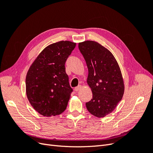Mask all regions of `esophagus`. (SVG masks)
Masks as SVG:
<instances>
[{
    "label": "esophagus",
    "mask_w": 153,
    "mask_h": 153,
    "mask_svg": "<svg viewBox=\"0 0 153 153\" xmlns=\"http://www.w3.org/2000/svg\"><path fill=\"white\" fill-rule=\"evenodd\" d=\"M81 88H82V85H79L78 86L75 87V89H75V91L77 92V91H80V90L81 89Z\"/></svg>",
    "instance_id": "obj_1"
}]
</instances>
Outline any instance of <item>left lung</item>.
Returning a JSON list of instances; mask_svg holds the SVG:
<instances>
[{
	"instance_id": "obj_1",
	"label": "left lung",
	"mask_w": 153,
	"mask_h": 153,
	"mask_svg": "<svg viewBox=\"0 0 153 153\" xmlns=\"http://www.w3.org/2000/svg\"><path fill=\"white\" fill-rule=\"evenodd\" d=\"M78 48L89 71L87 84L92 98L85 103L88 111L98 117L111 113L121 100L124 87L117 62L112 53L100 43L85 41Z\"/></svg>"
}]
</instances>
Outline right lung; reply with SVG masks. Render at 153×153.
<instances>
[{
	"label": "right lung",
	"instance_id": "1",
	"mask_svg": "<svg viewBox=\"0 0 153 153\" xmlns=\"http://www.w3.org/2000/svg\"><path fill=\"white\" fill-rule=\"evenodd\" d=\"M76 43L61 41L46 47L32 63L25 80L30 105L45 117L55 116L66 110L73 89L65 63Z\"/></svg>",
	"mask_w": 153,
	"mask_h": 153
}]
</instances>
